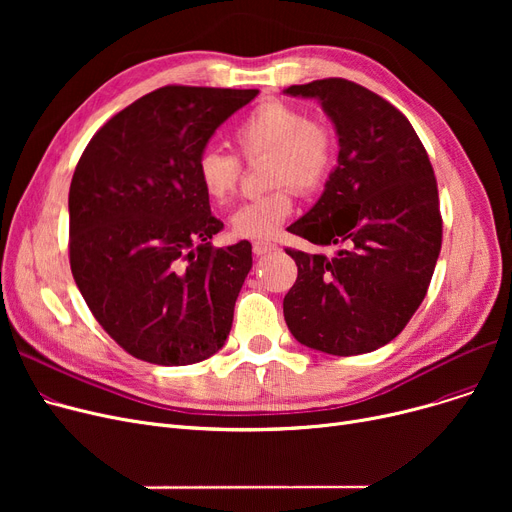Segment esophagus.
<instances>
[{"label":"esophagus","instance_id":"1","mask_svg":"<svg viewBox=\"0 0 512 512\" xmlns=\"http://www.w3.org/2000/svg\"><path fill=\"white\" fill-rule=\"evenodd\" d=\"M278 249V245L270 240H255L253 242V253L255 255H267V253H274Z\"/></svg>","mask_w":512,"mask_h":512}]
</instances>
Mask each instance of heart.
Listing matches in <instances>:
<instances>
[{
  "label": "heart",
  "mask_w": 512,
  "mask_h": 512,
  "mask_svg": "<svg viewBox=\"0 0 512 512\" xmlns=\"http://www.w3.org/2000/svg\"><path fill=\"white\" fill-rule=\"evenodd\" d=\"M234 141L245 157L267 155L270 193L242 203L230 218L238 236L267 238L294 209L292 186L313 193L326 182L336 157V139L330 126L309 120L299 107L284 101H265L234 130ZM199 184L209 199L226 201L238 184L240 161L236 155L205 147L195 166Z\"/></svg>",
  "instance_id": "heart-1"
}]
</instances>
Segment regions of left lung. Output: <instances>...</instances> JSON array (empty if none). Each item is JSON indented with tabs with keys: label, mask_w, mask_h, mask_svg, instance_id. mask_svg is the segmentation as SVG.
Here are the masks:
<instances>
[{
	"label": "left lung",
	"mask_w": 512,
	"mask_h": 512,
	"mask_svg": "<svg viewBox=\"0 0 512 512\" xmlns=\"http://www.w3.org/2000/svg\"><path fill=\"white\" fill-rule=\"evenodd\" d=\"M334 124L338 164L317 203L288 226L338 251L286 253L299 267L284 319L301 344L338 357L394 340L425 299L442 247L438 184L411 122L344 78L292 85Z\"/></svg>",
	"instance_id": "1"
}]
</instances>
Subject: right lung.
<instances>
[{
    "label": "right lung",
    "instance_id": "obj_1",
    "mask_svg": "<svg viewBox=\"0 0 512 512\" xmlns=\"http://www.w3.org/2000/svg\"><path fill=\"white\" fill-rule=\"evenodd\" d=\"M257 89L164 87L107 122L72 176L70 267L91 313L126 353L178 367L226 344L253 253L213 249L195 166L213 132Z\"/></svg>",
    "mask_w": 512,
    "mask_h": 512
}]
</instances>
